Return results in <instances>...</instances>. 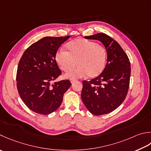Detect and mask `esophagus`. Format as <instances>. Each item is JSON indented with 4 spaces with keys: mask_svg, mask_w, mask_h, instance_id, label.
<instances>
[{
    "mask_svg": "<svg viewBox=\"0 0 151 151\" xmlns=\"http://www.w3.org/2000/svg\"><path fill=\"white\" fill-rule=\"evenodd\" d=\"M76 81V79H73V78H71V79H70V82H71V83L73 84V83H74V82H75V81Z\"/></svg>",
    "mask_w": 151,
    "mask_h": 151,
    "instance_id": "obj_1",
    "label": "esophagus"
}]
</instances>
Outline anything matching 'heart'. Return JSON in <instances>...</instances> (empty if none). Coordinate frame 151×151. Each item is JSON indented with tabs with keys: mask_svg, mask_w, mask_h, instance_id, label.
I'll return each instance as SVG.
<instances>
[{
	"mask_svg": "<svg viewBox=\"0 0 151 151\" xmlns=\"http://www.w3.org/2000/svg\"><path fill=\"white\" fill-rule=\"evenodd\" d=\"M67 52L60 50L55 56L60 69L68 73L76 65L78 67L66 75L67 78H80L87 76L95 78L105 69L107 52L101 44L93 40L78 38L66 44Z\"/></svg>",
	"mask_w": 151,
	"mask_h": 151,
	"instance_id": "obj_1",
	"label": "heart"
}]
</instances>
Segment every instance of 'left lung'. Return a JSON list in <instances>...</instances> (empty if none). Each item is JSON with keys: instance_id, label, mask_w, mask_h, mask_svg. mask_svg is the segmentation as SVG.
Wrapping results in <instances>:
<instances>
[{"instance_id": "left-lung-1", "label": "left lung", "mask_w": 151, "mask_h": 151, "mask_svg": "<svg viewBox=\"0 0 151 151\" xmlns=\"http://www.w3.org/2000/svg\"><path fill=\"white\" fill-rule=\"evenodd\" d=\"M85 38L101 41L107 53V61L101 75L82 82V100L91 114H107L119 107L127 96L130 62L119 44L106 34L101 32Z\"/></svg>"}]
</instances>
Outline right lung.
<instances>
[{"mask_svg":"<svg viewBox=\"0 0 151 151\" xmlns=\"http://www.w3.org/2000/svg\"><path fill=\"white\" fill-rule=\"evenodd\" d=\"M69 37H44L31 44L20 59L16 75L17 90L27 107L35 113L49 114L57 110L71 85L69 80L51 85L61 74L55 54Z\"/></svg>","mask_w":151,"mask_h":151,"instance_id":"right-lung-1","label":"right lung"}]
</instances>
